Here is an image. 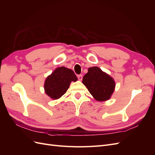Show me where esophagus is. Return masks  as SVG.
<instances>
[{"mask_svg":"<svg viewBox=\"0 0 155 155\" xmlns=\"http://www.w3.org/2000/svg\"><path fill=\"white\" fill-rule=\"evenodd\" d=\"M78 78L79 81H81L82 79H83V75L80 74V75H78Z\"/></svg>","mask_w":155,"mask_h":155,"instance_id":"34e87169","label":"esophagus"}]
</instances>
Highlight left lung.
I'll use <instances>...</instances> for the list:
<instances>
[{"instance_id": "1", "label": "left lung", "mask_w": 155, "mask_h": 155, "mask_svg": "<svg viewBox=\"0 0 155 155\" xmlns=\"http://www.w3.org/2000/svg\"><path fill=\"white\" fill-rule=\"evenodd\" d=\"M82 82L94 98L99 101L109 100L116 85L114 79L97 67L89 68Z\"/></svg>"}]
</instances>
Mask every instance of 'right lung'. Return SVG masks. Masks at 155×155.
Here are the masks:
<instances>
[{"label":"right lung","instance_id":"right-lung-1","mask_svg":"<svg viewBox=\"0 0 155 155\" xmlns=\"http://www.w3.org/2000/svg\"><path fill=\"white\" fill-rule=\"evenodd\" d=\"M78 78L74 71L66 67L56 68L45 82V93L53 100H57L66 93L72 81H76Z\"/></svg>","mask_w":155,"mask_h":155}]
</instances>
